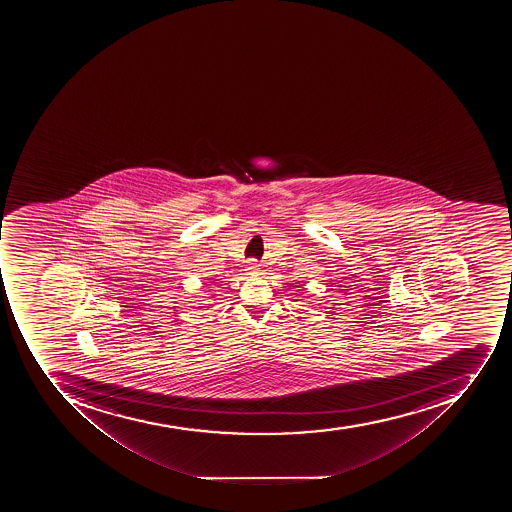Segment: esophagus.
<instances>
[{
    "mask_svg": "<svg viewBox=\"0 0 512 512\" xmlns=\"http://www.w3.org/2000/svg\"><path fill=\"white\" fill-rule=\"evenodd\" d=\"M248 269H250V270L258 269V264H256V262H254V261H250V262H248Z\"/></svg>",
    "mask_w": 512,
    "mask_h": 512,
    "instance_id": "esophagus-1",
    "label": "esophagus"
}]
</instances>
